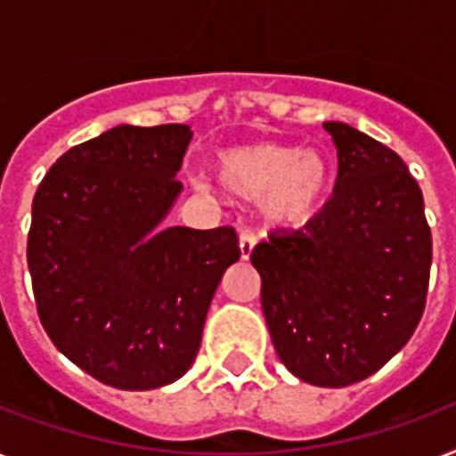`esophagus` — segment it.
Wrapping results in <instances>:
<instances>
[{"label": "esophagus", "mask_w": 456, "mask_h": 456, "mask_svg": "<svg viewBox=\"0 0 456 456\" xmlns=\"http://www.w3.org/2000/svg\"><path fill=\"white\" fill-rule=\"evenodd\" d=\"M255 243H257V239H255L253 232H248V229H243L239 234V248H240V260H248L250 257V253H253Z\"/></svg>", "instance_id": "1"}]
</instances>
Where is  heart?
Masks as SVG:
<instances>
[{
	"label": "heart",
	"mask_w": 456,
	"mask_h": 456,
	"mask_svg": "<svg viewBox=\"0 0 456 456\" xmlns=\"http://www.w3.org/2000/svg\"><path fill=\"white\" fill-rule=\"evenodd\" d=\"M216 175L229 194L248 201L260 199L262 217L279 227L306 224L330 191V161L323 151L295 144L232 147L217 157Z\"/></svg>",
	"instance_id": "b5f03b06"
}]
</instances>
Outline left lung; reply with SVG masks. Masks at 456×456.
Segmentation results:
<instances>
[{"instance_id":"8db88e82","label":"left lung","mask_w":456,"mask_h":456,"mask_svg":"<svg viewBox=\"0 0 456 456\" xmlns=\"http://www.w3.org/2000/svg\"><path fill=\"white\" fill-rule=\"evenodd\" d=\"M335 194L297 232H273L250 262L273 349L292 375L339 388L375 375L412 337L427 305L431 229L424 196L387 144L325 121Z\"/></svg>"}]
</instances>
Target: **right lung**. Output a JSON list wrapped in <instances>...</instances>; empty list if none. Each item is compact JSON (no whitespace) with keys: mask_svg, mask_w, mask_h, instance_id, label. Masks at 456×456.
I'll list each match as a JSON object with an SVG mask.
<instances>
[{"mask_svg":"<svg viewBox=\"0 0 456 456\" xmlns=\"http://www.w3.org/2000/svg\"><path fill=\"white\" fill-rule=\"evenodd\" d=\"M191 128L121 124L62 154L32 201L28 266L44 330L107 387L147 391L187 372L232 227H164Z\"/></svg>","mask_w":456,"mask_h":456,"instance_id":"obj_1","label":"right lung"}]
</instances>
